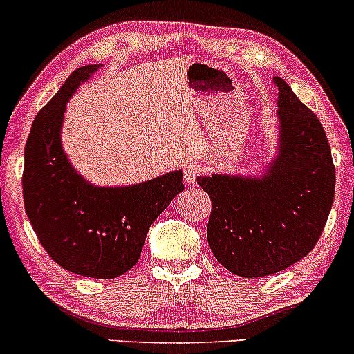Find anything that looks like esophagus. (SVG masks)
<instances>
[{"instance_id":"1","label":"esophagus","mask_w":354,"mask_h":354,"mask_svg":"<svg viewBox=\"0 0 354 354\" xmlns=\"http://www.w3.org/2000/svg\"><path fill=\"white\" fill-rule=\"evenodd\" d=\"M200 174H203V168H201L200 165H196V162L195 165H188L185 168V181L189 185L195 183L196 178L200 176Z\"/></svg>"}]
</instances>
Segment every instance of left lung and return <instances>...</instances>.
<instances>
[{
	"label": "left lung",
	"instance_id": "left-lung-1",
	"mask_svg": "<svg viewBox=\"0 0 354 354\" xmlns=\"http://www.w3.org/2000/svg\"><path fill=\"white\" fill-rule=\"evenodd\" d=\"M279 87L281 147L260 178L212 174L198 185L212 200L207 239L225 269L240 277H266L294 266L313 250L335 201L336 169L317 115L289 84Z\"/></svg>",
	"mask_w": 354,
	"mask_h": 354
}]
</instances>
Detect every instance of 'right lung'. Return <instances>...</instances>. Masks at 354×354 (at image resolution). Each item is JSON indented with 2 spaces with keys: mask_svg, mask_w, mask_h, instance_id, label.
<instances>
[{
  "mask_svg": "<svg viewBox=\"0 0 354 354\" xmlns=\"http://www.w3.org/2000/svg\"><path fill=\"white\" fill-rule=\"evenodd\" d=\"M100 65L77 68L35 118L25 146L23 200L41 247L77 275L114 279L133 269L153 221L185 189L181 171L120 188L84 180L62 149L67 100Z\"/></svg>",
  "mask_w": 354,
  "mask_h": 354,
  "instance_id": "1",
  "label": "right lung"
}]
</instances>
